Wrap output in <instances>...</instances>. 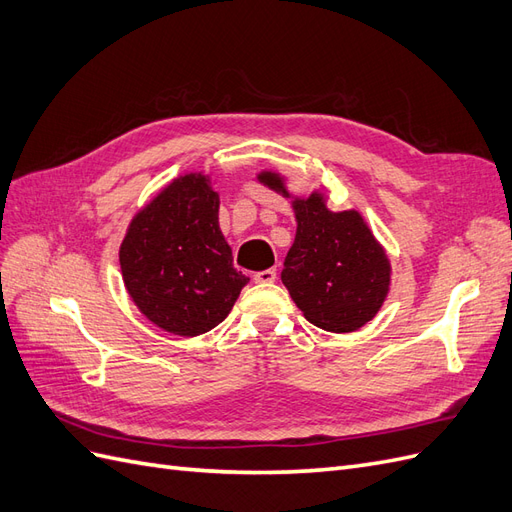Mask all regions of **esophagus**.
<instances>
[{
    "label": "esophagus",
    "instance_id": "obj_1",
    "mask_svg": "<svg viewBox=\"0 0 512 512\" xmlns=\"http://www.w3.org/2000/svg\"><path fill=\"white\" fill-rule=\"evenodd\" d=\"M275 277H277L275 269L258 271V273H254V282H256V284H273V282H275Z\"/></svg>",
    "mask_w": 512,
    "mask_h": 512
}]
</instances>
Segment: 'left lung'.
<instances>
[{"instance_id": "8db88e82", "label": "left lung", "mask_w": 512, "mask_h": 512, "mask_svg": "<svg viewBox=\"0 0 512 512\" xmlns=\"http://www.w3.org/2000/svg\"><path fill=\"white\" fill-rule=\"evenodd\" d=\"M288 196L275 173L258 177ZM297 237L282 282L305 318L318 329L350 333L378 314L391 284V265L356 211H329L320 194L294 200Z\"/></svg>"}]
</instances>
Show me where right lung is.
<instances>
[{
    "instance_id": "add662e5",
    "label": "right lung",
    "mask_w": 512,
    "mask_h": 512,
    "mask_svg": "<svg viewBox=\"0 0 512 512\" xmlns=\"http://www.w3.org/2000/svg\"><path fill=\"white\" fill-rule=\"evenodd\" d=\"M220 198L205 175H185L134 215L121 243L123 282L156 327L194 337L228 316L250 277L232 267Z\"/></svg>"
}]
</instances>
